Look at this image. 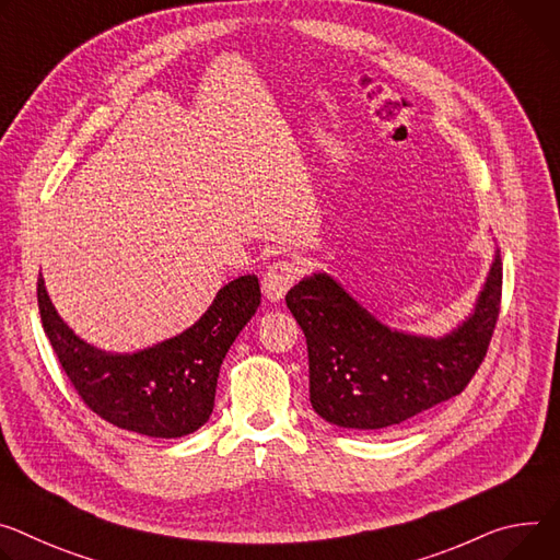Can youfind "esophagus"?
Listing matches in <instances>:
<instances>
[{
	"label": "esophagus",
	"instance_id": "34e87169",
	"mask_svg": "<svg viewBox=\"0 0 560 560\" xmlns=\"http://www.w3.org/2000/svg\"><path fill=\"white\" fill-rule=\"evenodd\" d=\"M296 279V266L292 261H277L268 268V272L264 275L261 288L266 299L270 301H281L285 296V292L292 288Z\"/></svg>",
	"mask_w": 560,
	"mask_h": 560
}]
</instances>
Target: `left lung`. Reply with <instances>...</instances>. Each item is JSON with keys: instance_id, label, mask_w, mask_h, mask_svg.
Returning a JSON list of instances; mask_svg holds the SVG:
<instances>
[{"instance_id": "obj_1", "label": "left lung", "mask_w": 560, "mask_h": 560, "mask_svg": "<svg viewBox=\"0 0 560 560\" xmlns=\"http://www.w3.org/2000/svg\"><path fill=\"white\" fill-rule=\"evenodd\" d=\"M500 294L498 252L474 315L433 339L388 328L326 272L301 279L285 303L306 335L313 409L330 424L377 431L460 395L487 354Z\"/></svg>"}]
</instances>
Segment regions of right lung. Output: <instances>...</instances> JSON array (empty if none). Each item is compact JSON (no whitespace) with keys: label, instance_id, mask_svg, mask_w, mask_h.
Wrapping results in <instances>:
<instances>
[{"label":"right lung","instance_id":"obj_1","mask_svg":"<svg viewBox=\"0 0 560 560\" xmlns=\"http://www.w3.org/2000/svg\"><path fill=\"white\" fill-rule=\"evenodd\" d=\"M259 303V279L238 277L185 332L118 354L82 341L60 319L42 275L37 279L44 332L82 401L109 424L147 438H183L210 420L221 364Z\"/></svg>","mask_w":560,"mask_h":560}]
</instances>
